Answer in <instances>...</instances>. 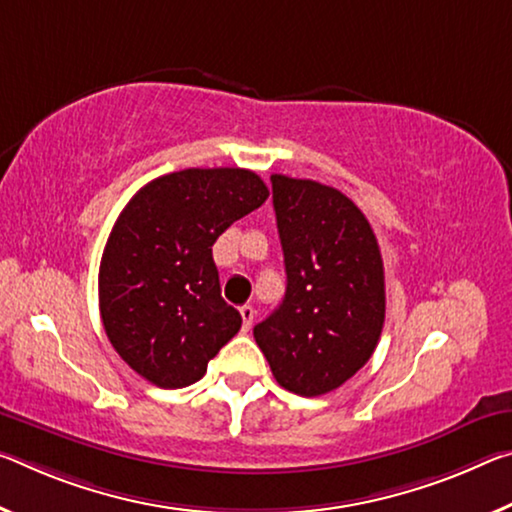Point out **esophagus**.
Listing matches in <instances>:
<instances>
[{"instance_id":"obj_1","label":"esophagus","mask_w":512,"mask_h":512,"mask_svg":"<svg viewBox=\"0 0 512 512\" xmlns=\"http://www.w3.org/2000/svg\"><path fill=\"white\" fill-rule=\"evenodd\" d=\"M239 314H241V319H243V330H250V326H253V319H255V310H253V305H243L241 310H239Z\"/></svg>"}]
</instances>
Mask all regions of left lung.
I'll return each instance as SVG.
<instances>
[{"mask_svg": "<svg viewBox=\"0 0 512 512\" xmlns=\"http://www.w3.org/2000/svg\"><path fill=\"white\" fill-rule=\"evenodd\" d=\"M287 291L253 335L278 383L321 396L353 378L385 323L383 257L358 205L314 180L271 175Z\"/></svg>", "mask_w": 512, "mask_h": 512, "instance_id": "left-lung-1", "label": "left lung"}]
</instances>
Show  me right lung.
<instances>
[{"label": "right lung", "mask_w": 512, "mask_h": 512, "mask_svg": "<svg viewBox=\"0 0 512 512\" xmlns=\"http://www.w3.org/2000/svg\"><path fill=\"white\" fill-rule=\"evenodd\" d=\"M266 198L253 170L186 168L148 182L120 212L100 262V314L116 353L152 385H193L239 332L212 246Z\"/></svg>", "instance_id": "right-lung-1"}]
</instances>
